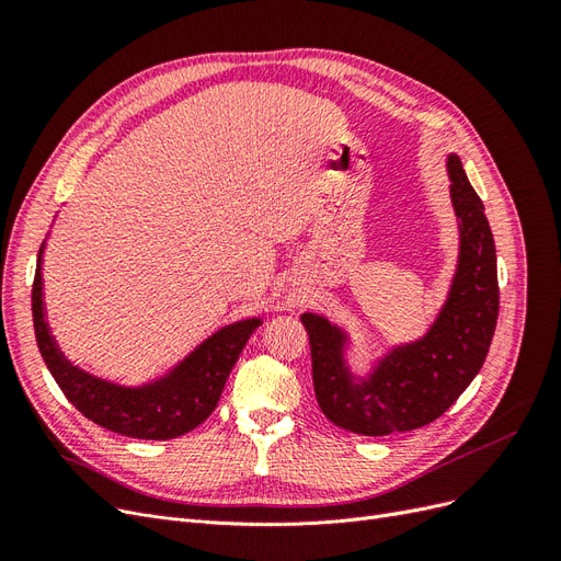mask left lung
Wrapping results in <instances>:
<instances>
[{"mask_svg":"<svg viewBox=\"0 0 561 561\" xmlns=\"http://www.w3.org/2000/svg\"><path fill=\"white\" fill-rule=\"evenodd\" d=\"M447 171L461 252L449 297L426 336L390 351L367 379H353L344 360L346 334L322 316H301L311 344L316 400L339 428L383 437L428 426L484 365L499 320L496 245L461 159L449 154Z\"/></svg>","mask_w":561,"mask_h":561,"instance_id":"1","label":"left lung"}]
</instances>
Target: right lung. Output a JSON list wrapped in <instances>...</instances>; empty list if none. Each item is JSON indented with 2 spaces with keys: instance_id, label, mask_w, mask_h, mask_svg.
Returning <instances> with one entry per match:
<instances>
[{
  "instance_id": "1",
  "label": "right lung",
  "mask_w": 561,
  "mask_h": 561,
  "mask_svg": "<svg viewBox=\"0 0 561 561\" xmlns=\"http://www.w3.org/2000/svg\"><path fill=\"white\" fill-rule=\"evenodd\" d=\"M42 250L32 283V320L42 358L65 398L98 426L138 439H173L206 421L222 396L231 367L262 320H241L215 332L171 375L154 383L130 388L98 379L67 363L48 332L42 299Z\"/></svg>"
}]
</instances>
